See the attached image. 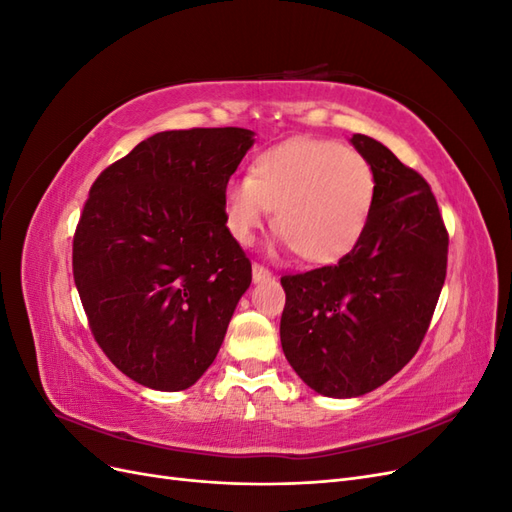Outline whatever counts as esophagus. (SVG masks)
Returning <instances> with one entry per match:
<instances>
[{
    "mask_svg": "<svg viewBox=\"0 0 512 512\" xmlns=\"http://www.w3.org/2000/svg\"><path fill=\"white\" fill-rule=\"evenodd\" d=\"M271 271L267 269V267H262L260 262H254L252 265V277H254V282H265V280H271Z\"/></svg>",
    "mask_w": 512,
    "mask_h": 512,
    "instance_id": "34e87169",
    "label": "esophagus"
}]
</instances>
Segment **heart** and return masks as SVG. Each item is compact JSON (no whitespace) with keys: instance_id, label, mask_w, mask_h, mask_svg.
<instances>
[{"instance_id":"obj_1","label":"heart","mask_w":512,"mask_h":512,"mask_svg":"<svg viewBox=\"0 0 512 512\" xmlns=\"http://www.w3.org/2000/svg\"><path fill=\"white\" fill-rule=\"evenodd\" d=\"M376 203V173L356 149L322 138H292L250 166V177L230 179L226 222L241 245L275 209V228L303 260L327 265L361 241Z\"/></svg>"}]
</instances>
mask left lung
Wrapping results in <instances>:
<instances>
[{
  "label": "left lung",
  "mask_w": 512,
  "mask_h": 512,
  "mask_svg": "<svg viewBox=\"0 0 512 512\" xmlns=\"http://www.w3.org/2000/svg\"><path fill=\"white\" fill-rule=\"evenodd\" d=\"M376 173L361 241L327 265L284 275L282 348L324 397L378 389L421 346L446 280L448 232L429 183L365 134L350 138Z\"/></svg>",
  "instance_id": "8db88e82"
}]
</instances>
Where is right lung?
<instances>
[{"mask_svg":"<svg viewBox=\"0 0 512 512\" xmlns=\"http://www.w3.org/2000/svg\"><path fill=\"white\" fill-rule=\"evenodd\" d=\"M252 145L245 128L158 132L91 185L74 284L102 352L149 389L183 391L203 376L250 288L224 192Z\"/></svg>","mask_w":512,"mask_h":512,"instance_id":"obj_1","label":"right lung"}]
</instances>
